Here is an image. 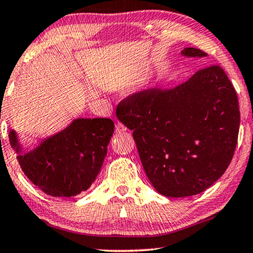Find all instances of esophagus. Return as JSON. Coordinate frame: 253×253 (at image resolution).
<instances>
[{"label":"esophagus","instance_id":"1","mask_svg":"<svg viewBox=\"0 0 253 253\" xmlns=\"http://www.w3.org/2000/svg\"><path fill=\"white\" fill-rule=\"evenodd\" d=\"M126 130V126H124L123 123H121V122H117L116 123V126H115V131L117 133H121V132H124V131Z\"/></svg>","mask_w":253,"mask_h":253}]
</instances>
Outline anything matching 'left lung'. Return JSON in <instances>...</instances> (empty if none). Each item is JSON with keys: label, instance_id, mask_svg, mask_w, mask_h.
Listing matches in <instances>:
<instances>
[{"label": "left lung", "instance_id": "left-lung-1", "mask_svg": "<svg viewBox=\"0 0 253 253\" xmlns=\"http://www.w3.org/2000/svg\"><path fill=\"white\" fill-rule=\"evenodd\" d=\"M182 55L206 56L188 47ZM116 116L133 130L141 165L166 197L198 195L217 181L237 145L240 107L220 65L200 69L171 88H147L119 103Z\"/></svg>", "mask_w": 253, "mask_h": 253}]
</instances>
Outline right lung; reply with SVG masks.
<instances>
[{
  "instance_id": "1",
  "label": "right lung",
  "mask_w": 253,
  "mask_h": 253,
  "mask_svg": "<svg viewBox=\"0 0 253 253\" xmlns=\"http://www.w3.org/2000/svg\"><path fill=\"white\" fill-rule=\"evenodd\" d=\"M113 132L110 119H78L30 153H20L13 131L9 139L20 168L34 185L49 196L72 197L94 182Z\"/></svg>"
}]
</instances>
